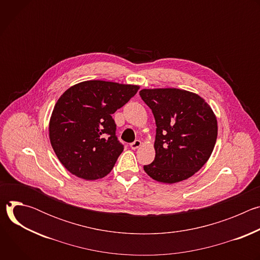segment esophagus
Returning a JSON list of instances; mask_svg holds the SVG:
<instances>
[{"mask_svg": "<svg viewBox=\"0 0 260 260\" xmlns=\"http://www.w3.org/2000/svg\"><path fill=\"white\" fill-rule=\"evenodd\" d=\"M142 145V142L140 141V140H136L135 142H133V143H131V148H132V149H138V148L140 147Z\"/></svg>", "mask_w": 260, "mask_h": 260, "instance_id": "obj_1", "label": "esophagus"}]
</instances>
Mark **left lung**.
<instances>
[{
	"label": "left lung",
	"instance_id": "1",
	"mask_svg": "<svg viewBox=\"0 0 260 260\" xmlns=\"http://www.w3.org/2000/svg\"><path fill=\"white\" fill-rule=\"evenodd\" d=\"M156 123L155 158L144 166L152 179L173 184L199 172L210 158L217 139V119L197 93L178 88L142 89Z\"/></svg>",
	"mask_w": 260,
	"mask_h": 260
}]
</instances>
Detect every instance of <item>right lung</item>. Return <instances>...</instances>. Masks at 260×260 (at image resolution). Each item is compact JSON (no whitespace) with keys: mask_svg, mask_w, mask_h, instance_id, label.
<instances>
[{"mask_svg":"<svg viewBox=\"0 0 260 260\" xmlns=\"http://www.w3.org/2000/svg\"><path fill=\"white\" fill-rule=\"evenodd\" d=\"M138 85L89 80L67 89L49 121V139L62 166L84 180L112 171L123 145L112 118L139 90Z\"/></svg>","mask_w":260,"mask_h":260,"instance_id":"1","label":"right lung"}]
</instances>
